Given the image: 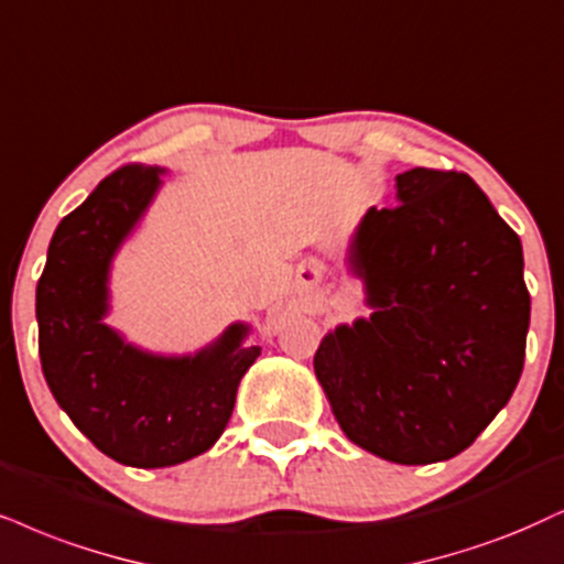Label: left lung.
I'll return each mask as SVG.
<instances>
[{
  "label": "left lung",
  "mask_w": 564,
  "mask_h": 564,
  "mask_svg": "<svg viewBox=\"0 0 564 564\" xmlns=\"http://www.w3.org/2000/svg\"><path fill=\"white\" fill-rule=\"evenodd\" d=\"M351 245L372 317L335 327L315 375L346 437L426 466L466 451L523 372L531 296L518 234L463 171L395 176Z\"/></svg>",
  "instance_id": "obj_1"
}]
</instances>
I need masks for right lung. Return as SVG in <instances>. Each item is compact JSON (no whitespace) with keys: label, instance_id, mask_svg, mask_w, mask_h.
Segmentation results:
<instances>
[{"label":"right lung","instance_id":"right-lung-1","mask_svg":"<svg viewBox=\"0 0 564 564\" xmlns=\"http://www.w3.org/2000/svg\"><path fill=\"white\" fill-rule=\"evenodd\" d=\"M161 184L127 163L62 218L35 289L41 369L56 403L98 451L134 468L176 466L205 453L229 424L239 380L260 346L231 325L195 356H153L124 344L104 315L113 252Z\"/></svg>","mask_w":564,"mask_h":564}]
</instances>
